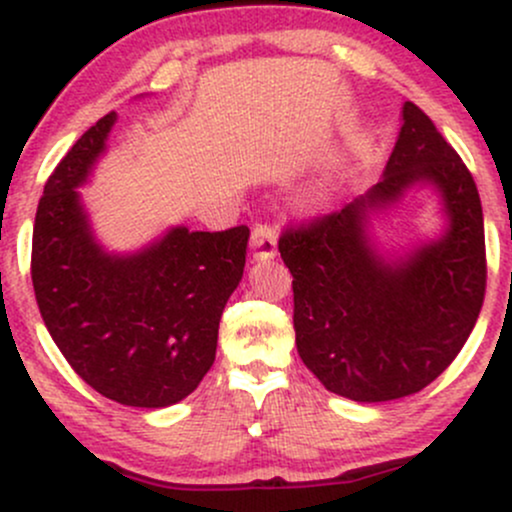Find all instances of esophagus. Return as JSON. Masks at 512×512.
Segmentation results:
<instances>
[{
  "label": "esophagus",
  "instance_id": "esophagus-1",
  "mask_svg": "<svg viewBox=\"0 0 512 512\" xmlns=\"http://www.w3.org/2000/svg\"><path fill=\"white\" fill-rule=\"evenodd\" d=\"M276 238H279V233L267 223H257L252 228V250H255L257 260H272L276 255Z\"/></svg>",
  "mask_w": 512,
  "mask_h": 512
}]
</instances>
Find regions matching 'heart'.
Here are the masks:
<instances>
[{
	"label": "heart",
	"instance_id": "b5f03b06",
	"mask_svg": "<svg viewBox=\"0 0 512 512\" xmlns=\"http://www.w3.org/2000/svg\"><path fill=\"white\" fill-rule=\"evenodd\" d=\"M325 202H327L325 190H310L308 195H305V204H308V207H322Z\"/></svg>",
	"mask_w": 512,
	"mask_h": 512
}]
</instances>
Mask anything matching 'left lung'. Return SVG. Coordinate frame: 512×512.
<instances>
[{
	"instance_id": "1",
	"label": "left lung",
	"mask_w": 512,
	"mask_h": 512,
	"mask_svg": "<svg viewBox=\"0 0 512 512\" xmlns=\"http://www.w3.org/2000/svg\"><path fill=\"white\" fill-rule=\"evenodd\" d=\"M402 120L378 185L279 238L293 276L298 354L327 390L354 402L431 385L472 334L486 293L484 214L472 173L419 105L404 103ZM424 181L441 192L449 228L385 261L365 236L367 211Z\"/></svg>"
}]
</instances>
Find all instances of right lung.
<instances>
[{"label":"right lung","mask_w":512,"mask_h":512,"mask_svg":"<svg viewBox=\"0 0 512 512\" xmlns=\"http://www.w3.org/2000/svg\"><path fill=\"white\" fill-rule=\"evenodd\" d=\"M115 120L108 113L86 129L45 182L33 226V291L57 349L93 390L127 407L161 409L195 392L214 363L250 228L175 226L132 255L105 252L76 187Z\"/></svg>","instance_id":"1"}]
</instances>
